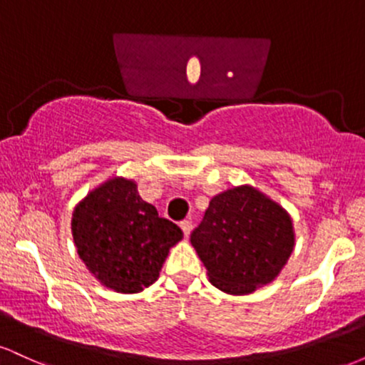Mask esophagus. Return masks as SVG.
<instances>
[{
    "instance_id": "esophagus-1",
    "label": "esophagus",
    "mask_w": 365,
    "mask_h": 365,
    "mask_svg": "<svg viewBox=\"0 0 365 365\" xmlns=\"http://www.w3.org/2000/svg\"><path fill=\"white\" fill-rule=\"evenodd\" d=\"M180 228H182L183 235L188 237V235H190V232H192V221L190 220H183L182 223H180Z\"/></svg>"
}]
</instances>
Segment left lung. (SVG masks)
Masks as SVG:
<instances>
[{"label": "left lung", "mask_w": 365, "mask_h": 365, "mask_svg": "<svg viewBox=\"0 0 365 365\" xmlns=\"http://www.w3.org/2000/svg\"><path fill=\"white\" fill-rule=\"evenodd\" d=\"M190 242L209 282L228 295H247L278 278L295 230L287 209L245 183L212 197Z\"/></svg>", "instance_id": "8db88e82"}]
</instances>
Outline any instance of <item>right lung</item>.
Returning <instances> with one entry per match:
<instances>
[{
  "label": "right lung",
  "instance_id": "1",
  "mask_svg": "<svg viewBox=\"0 0 365 365\" xmlns=\"http://www.w3.org/2000/svg\"><path fill=\"white\" fill-rule=\"evenodd\" d=\"M78 257L103 287L139 293L159 278L182 230L142 200L137 182L111 177L92 188L72 212Z\"/></svg>",
  "mask_w": 365,
  "mask_h": 365
}]
</instances>
